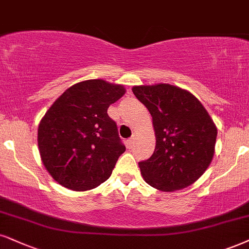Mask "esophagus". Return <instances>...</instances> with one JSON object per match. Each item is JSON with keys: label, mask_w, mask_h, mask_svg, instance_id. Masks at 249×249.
<instances>
[{"label": "esophagus", "mask_w": 249, "mask_h": 249, "mask_svg": "<svg viewBox=\"0 0 249 249\" xmlns=\"http://www.w3.org/2000/svg\"><path fill=\"white\" fill-rule=\"evenodd\" d=\"M133 145H134V137H131V139L127 141V146L130 149V148H133Z\"/></svg>", "instance_id": "obj_1"}]
</instances>
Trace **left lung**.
<instances>
[{
    "instance_id": "obj_1",
    "label": "left lung",
    "mask_w": 249,
    "mask_h": 249,
    "mask_svg": "<svg viewBox=\"0 0 249 249\" xmlns=\"http://www.w3.org/2000/svg\"><path fill=\"white\" fill-rule=\"evenodd\" d=\"M134 94L149 109L156 148L139 162L143 179L161 192L186 188L201 178L213 158L217 127L201 101L171 84L136 85Z\"/></svg>"
}]
</instances>
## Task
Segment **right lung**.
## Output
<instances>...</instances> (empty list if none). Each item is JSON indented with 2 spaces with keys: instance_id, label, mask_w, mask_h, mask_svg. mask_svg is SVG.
Segmentation results:
<instances>
[{
  "instance_id": "1",
  "label": "right lung",
  "mask_w": 249,
  "mask_h": 249,
  "mask_svg": "<svg viewBox=\"0 0 249 249\" xmlns=\"http://www.w3.org/2000/svg\"><path fill=\"white\" fill-rule=\"evenodd\" d=\"M125 93L121 84L88 79L67 89L38 127L41 161L66 188L85 192L108 179L125 151L107 108Z\"/></svg>"
}]
</instances>
